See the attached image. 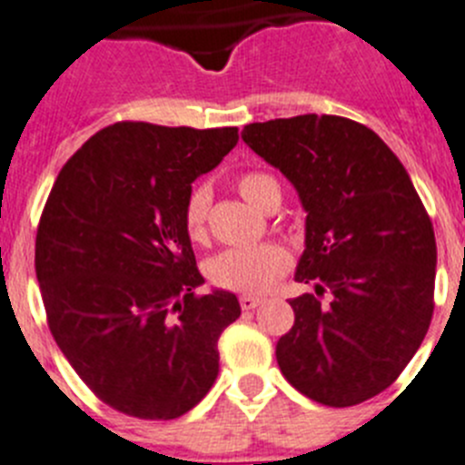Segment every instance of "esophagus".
Segmentation results:
<instances>
[{
  "mask_svg": "<svg viewBox=\"0 0 465 465\" xmlns=\"http://www.w3.org/2000/svg\"><path fill=\"white\" fill-rule=\"evenodd\" d=\"M262 304V297H253V295H242L240 297V306L242 311H253Z\"/></svg>",
  "mask_w": 465,
  "mask_h": 465,
  "instance_id": "34e87169",
  "label": "esophagus"
}]
</instances>
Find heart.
Masks as SVG:
<instances>
[{"mask_svg": "<svg viewBox=\"0 0 465 465\" xmlns=\"http://www.w3.org/2000/svg\"><path fill=\"white\" fill-rule=\"evenodd\" d=\"M240 193L255 204L258 210H270L274 203H281L279 182L267 173L249 170L237 177ZM210 204L212 189L207 184L195 186L184 203V228L186 235L195 244H204L210 237ZM291 270V253L281 244H258L246 249H228L212 258L207 265V276L212 285L221 291L246 292V295H262L272 291L276 281Z\"/></svg>", "mask_w": 465, "mask_h": 465, "instance_id": "1", "label": "heart"}]
</instances>
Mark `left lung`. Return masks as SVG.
Wrapping results in <instances>:
<instances>
[{
	"label": "left lung",
	"mask_w": 465,
	"mask_h": 465,
	"mask_svg": "<svg viewBox=\"0 0 465 465\" xmlns=\"http://www.w3.org/2000/svg\"><path fill=\"white\" fill-rule=\"evenodd\" d=\"M244 143L295 184L306 210L295 325L276 343L281 373L331 408L369 401L401 376L433 316L436 235L397 154L339 114L255 122ZM325 292L331 302L322 304Z\"/></svg>",
	"instance_id": "obj_1"
}]
</instances>
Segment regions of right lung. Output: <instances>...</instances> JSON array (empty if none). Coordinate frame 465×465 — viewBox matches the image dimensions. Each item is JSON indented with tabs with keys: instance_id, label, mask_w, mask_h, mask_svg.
<instances>
[{
	"instance_id": "right-lung-1",
	"label": "right lung",
	"mask_w": 465,
	"mask_h": 465,
	"mask_svg": "<svg viewBox=\"0 0 465 465\" xmlns=\"http://www.w3.org/2000/svg\"><path fill=\"white\" fill-rule=\"evenodd\" d=\"M237 126L117 122L59 170L34 267L59 351L105 406L138 420L189 412L219 376L232 292L198 295L184 228L191 184L237 144Z\"/></svg>"
}]
</instances>
